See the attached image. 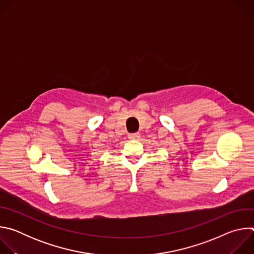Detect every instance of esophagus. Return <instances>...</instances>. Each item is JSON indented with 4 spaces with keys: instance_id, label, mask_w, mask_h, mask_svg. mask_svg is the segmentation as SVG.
Segmentation results:
<instances>
[{
    "instance_id": "obj_1",
    "label": "esophagus",
    "mask_w": 254,
    "mask_h": 254,
    "mask_svg": "<svg viewBox=\"0 0 254 254\" xmlns=\"http://www.w3.org/2000/svg\"><path fill=\"white\" fill-rule=\"evenodd\" d=\"M128 138H129V139H137V138H139V133H137V132L129 133V134H128Z\"/></svg>"
}]
</instances>
